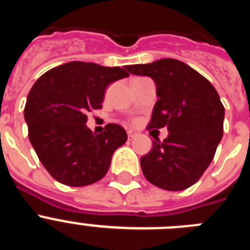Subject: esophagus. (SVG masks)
<instances>
[{"mask_svg":"<svg viewBox=\"0 0 250 250\" xmlns=\"http://www.w3.org/2000/svg\"><path fill=\"white\" fill-rule=\"evenodd\" d=\"M138 135H139V134L136 131H132V130H129V131H127V138H129V140L136 138Z\"/></svg>","mask_w":250,"mask_h":250,"instance_id":"34e87169","label":"esophagus"}]
</instances>
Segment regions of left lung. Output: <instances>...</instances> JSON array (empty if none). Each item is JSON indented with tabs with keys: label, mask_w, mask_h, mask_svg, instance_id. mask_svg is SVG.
I'll use <instances>...</instances> for the list:
<instances>
[{
	"label": "left lung",
	"mask_w": 250,
	"mask_h": 250,
	"mask_svg": "<svg viewBox=\"0 0 250 250\" xmlns=\"http://www.w3.org/2000/svg\"><path fill=\"white\" fill-rule=\"evenodd\" d=\"M130 74L151 77L156 101L149 126H167L164 141L156 139L140 159L147 182L170 191L195 184L210 165L223 138L224 106L204 76L175 59L126 66Z\"/></svg>",
	"instance_id": "1"
}]
</instances>
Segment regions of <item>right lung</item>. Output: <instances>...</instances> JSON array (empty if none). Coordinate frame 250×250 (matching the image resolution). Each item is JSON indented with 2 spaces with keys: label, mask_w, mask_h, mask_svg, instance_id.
Here are the masks:
<instances>
[{
  "label": "right lung",
  "mask_w": 250,
  "mask_h": 250,
  "mask_svg": "<svg viewBox=\"0 0 250 250\" xmlns=\"http://www.w3.org/2000/svg\"><path fill=\"white\" fill-rule=\"evenodd\" d=\"M130 76L126 68L72 61L51 68L28 92V139L50 175L68 187L94 184L105 176L114 151L127 140L118 124L101 134L86 126V114L101 109L107 85Z\"/></svg>",
  "instance_id": "1"
}]
</instances>
